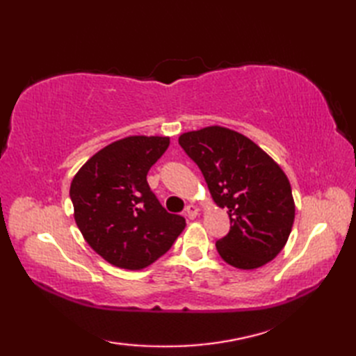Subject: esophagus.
Returning a JSON list of instances; mask_svg holds the SVG:
<instances>
[{"label": "esophagus", "mask_w": 356, "mask_h": 356, "mask_svg": "<svg viewBox=\"0 0 356 356\" xmlns=\"http://www.w3.org/2000/svg\"><path fill=\"white\" fill-rule=\"evenodd\" d=\"M199 207H195V205H188L186 207V209H185V216L188 217V218H195L199 216Z\"/></svg>", "instance_id": "obj_1"}]
</instances>
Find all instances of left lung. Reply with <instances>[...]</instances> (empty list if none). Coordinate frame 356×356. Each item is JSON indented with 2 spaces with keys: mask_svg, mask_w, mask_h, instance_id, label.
I'll use <instances>...</instances> for the list:
<instances>
[{
  "mask_svg": "<svg viewBox=\"0 0 356 356\" xmlns=\"http://www.w3.org/2000/svg\"><path fill=\"white\" fill-rule=\"evenodd\" d=\"M179 143L197 163L217 207L228 209L229 232L216 243L222 259L238 269L275 259L295 218L291 184L280 165L246 136L218 125L184 133Z\"/></svg>",
  "mask_w": 356,
  "mask_h": 356,
  "instance_id": "obj_1",
  "label": "left lung"
}]
</instances>
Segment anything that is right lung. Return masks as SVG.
Instances as JSON below:
<instances>
[{
  "mask_svg": "<svg viewBox=\"0 0 356 356\" xmlns=\"http://www.w3.org/2000/svg\"><path fill=\"white\" fill-rule=\"evenodd\" d=\"M168 145L170 138L162 136H128L97 151L72 180L74 222L113 266H149L185 229V218L170 214L147 182Z\"/></svg>",
  "mask_w": 356,
  "mask_h": 356,
  "instance_id": "1",
  "label": "right lung"
}]
</instances>
